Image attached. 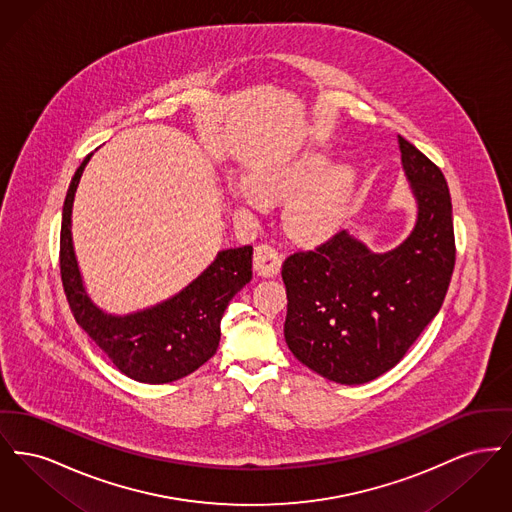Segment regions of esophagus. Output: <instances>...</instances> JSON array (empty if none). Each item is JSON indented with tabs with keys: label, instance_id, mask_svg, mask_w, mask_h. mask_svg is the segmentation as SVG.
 Here are the masks:
<instances>
[{
	"label": "esophagus",
	"instance_id": "obj_1",
	"mask_svg": "<svg viewBox=\"0 0 512 512\" xmlns=\"http://www.w3.org/2000/svg\"><path fill=\"white\" fill-rule=\"evenodd\" d=\"M282 267V255L272 245L261 244L255 247L253 253V268L259 276H276Z\"/></svg>",
	"mask_w": 512,
	"mask_h": 512
}]
</instances>
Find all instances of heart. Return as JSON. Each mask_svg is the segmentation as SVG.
<instances>
[{"instance_id": "heart-1", "label": "heart", "mask_w": 512, "mask_h": 512, "mask_svg": "<svg viewBox=\"0 0 512 512\" xmlns=\"http://www.w3.org/2000/svg\"><path fill=\"white\" fill-rule=\"evenodd\" d=\"M328 155L322 151H307L282 163H272L249 176V186L261 197H284V224L293 238L315 242L324 238L338 224L341 211L353 192L355 172L347 165H336L328 172ZM234 199L255 207L257 197L236 186Z\"/></svg>"}]
</instances>
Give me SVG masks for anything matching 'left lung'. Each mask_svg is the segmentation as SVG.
Listing matches in <instances>:
<instances>
[{"instance_id": "1", "label": "left lung", "mask_w": 512, "mask_h": 512, "mask_svg": "<svg viewBox=\"0 0 512 512\" xmlns=\"http://www.w3.org/2000/svg\"><path fill=\"white\" fill-rule=\"evenodd\" d=\"M399 149L418 209L403 244L374 253L340 230L282 265L286 343L297 361L338 384H365L397 365L438 315L455 267L445 176L401 136Z\"/></svg>"}]
</instances>
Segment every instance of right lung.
Wrapping results in <instances>:
<instances>
[{
  "mask_svg": "<svg viewBox=\"0 0 512 512\" xmlns=\"http://www.w3.org/2000/svg\"><path fill=\"white\" fill-rule=\"evenodd\" d=\"M90 157L74 172L61 222L59 265L74 320L124 376L142 384L180 380L217 353L220 318L251 280L253 247L222 249L192 284L149 309L124 317L101 311L82 284L71 234L74 192Z\"/></svg>",
  "mask_w": 512,
  "mask_h": 512,
  "instance_id": "right-lung-1",
  "label": "right lung"
}]
</instances>
